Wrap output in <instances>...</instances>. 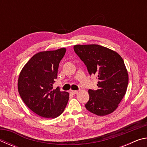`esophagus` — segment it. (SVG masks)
Segmentation results:
<instances>
[{"label":"esophagus","instance_id":"1","mask_svg":"<svg viewBox=\"0 0 147 147\" xmlns=\"http://www.w3.org/2000/svg\"><path fill=\"white\" fill-rule=\"evenodd\" d=\"M78 91H74V90H70V91H69V93H70L71 94H76L77 93H78Z\"/></svg>","mask_w":147,"mask_h":147}]
</instances>
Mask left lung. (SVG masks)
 <instances>
[{
	"mask_svg": "<svg viewBox=\"0 0 147 147\" xmlns=\"http://www.w3.org/2000/svg\"><path fill=\"white\" fill-rule=\"evenodd\" d=\"M74 51L88 68L97 76L98 88L89 89V100L85 105L98 116L113 112L126 94L128 74L123 58L115 51L98 45H76Z\"/></svg>",
	"mask_w": 147,
	"mask_h": 147,
	"instance_id": "8db88e82",
	"label": "left lung"
}]
</instances>
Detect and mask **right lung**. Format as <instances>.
<instances>
[{"mask_svg":"<svg viewBox=\"0 0 147 147\" xmlns=\"http://www.w3.org/2000/svg\"><path fill=\"white\" fill-rule=\"evenodd\" d=\"M65 48L39 52L25 64L19 74L18 91L24 104L35 113L45 118H56L63 112L69 94L53 88L59 63Z\"/></svg>","mask_w":147,"mask_h":147,"instance_id":"add662e5","label":"right lung"}]
</instances>
